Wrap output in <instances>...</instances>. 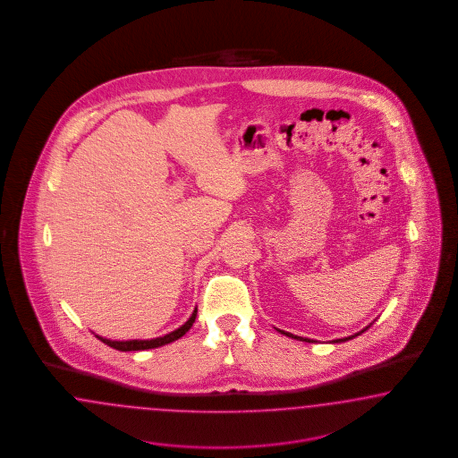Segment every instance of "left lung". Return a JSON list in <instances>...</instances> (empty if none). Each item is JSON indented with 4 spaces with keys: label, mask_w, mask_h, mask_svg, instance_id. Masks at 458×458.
Listing matches in <instances>:
<instances>
[{
    "label": "left lung",
    "mask_w": 458,
    "mask_h": 458,
    "mask_svg": "<svg viewBox=\"0 0 458 458\" xmlns=\"http://www.w3.org/2000/svg\"><path fill=\"white\" fill-rule=\"evenodd\" d=\"M371 324H373V322H371ZM371 324H369V326H366L364 329H360V333L352 334V335H347V337H343V339H334L333 344L334 343H335V344H339V343H346V341H351V339L358 337L360 334L364 333V331H368V329L371 327ZM278 333L285 334L287 337H292V339H297V341H304V343H316L314 339H307V337H301V335H293V334L285 333V331H278Z\"/></svg>",
    "instance_id": "obj_1"
}]
</instances>
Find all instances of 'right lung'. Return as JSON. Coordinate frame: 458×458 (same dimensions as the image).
<instances>
[{
    "instance_id": "right-lung-1",
    "label": "right lung",
    "mask_w": 458,
    "mask_h": 458,
    "mask_svg": "<svg viewBox=\"0 0 458 458\" xmlns=\"http://www.w3.org/2000/svg\"><path fill=\"white\" fill-rule=\"evenodd\" d=\"M196 312H198V307H194L193 314L190 316V319L186 320L182 326H180L176 331L166 334V335H161V337H154V339H129V341H112V339L102 337V335H98V334H96V337L100 339L104 344L114 347L117 351H144V349L166 346L169 343L178 341L180 337H182L184 334L191 329L194 319H196Z\"/></svg>"
}]
</instances>
